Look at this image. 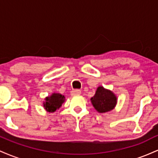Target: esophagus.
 <instances>
[{
	"label": "esophagus",
	"mask_w": 158,
	"mask_h": 158,
	"mask_svg": "<svg viewBox=\"0 0 158 158\" xmlns=\"http://www.w3.org/2000/svg\"><path fill=\"white\" fill-rule=\"evenodd\" d=\"M81 94V90H73L71 91L72 96H79Z\"/></svg>",
	"instance_id": "1"
}]
</instances>
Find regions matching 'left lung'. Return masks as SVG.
<instances>
[{
    "label": "left lung",
    "mask_w": 158,
    "mask_h": 158,
    "mask_svg": "<svg viewBox=\"0 0 158 158\" xmlns=\"http://www.w3.org/2000/svg\"><path fill=\"white\" fill-rule=\"evenodd\" d=\"M90 102L97 112L103 114L110 111L115 108L117 97L112 90L99 86L94 97L90 98Z\"/></svg>",
    "instance_id": "obj_1"
}]
</instances>
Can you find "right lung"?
I'll list each match as a JSON object with an SVG mask.
<instances>
[{"label": "right lung", "instance_id": "add662e5", "mask_svg": "<svg viewBox=\"0 0 158 158\" xmlns=\"http://www.w3.org/2000/svg\"><path fill=\"white\" fill-rule=\"evenodd\" d=\"M64 102L65 97L64 95L59 93H52L51 95L45 98V100L43 102V106L48 112L53 113L60 108Z\"/></svg>", "mask_w": 158, "mask_h": 158}]
</instances>
